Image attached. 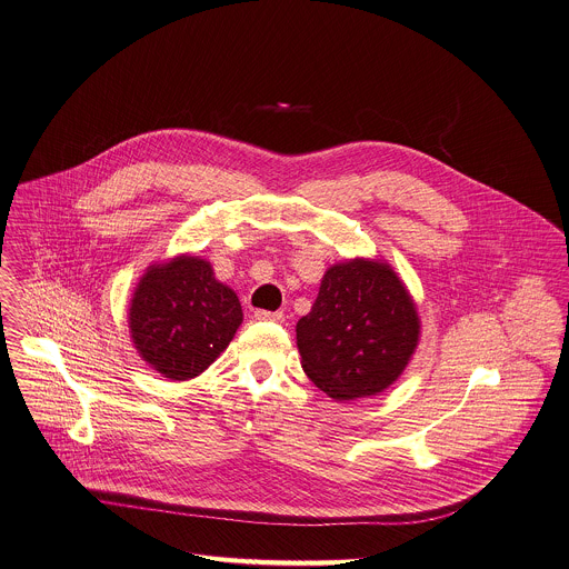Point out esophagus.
<instances>
[{
	"label": "esophagus",
	"mask_w": 569,
	"mask_h": 569,
	"mask_svg": "<svg viewBox=\"0 0 569 569\" xmlns=\"http://www.w3.org/2000/svg\"><path fill=\"white\" fill-rule=\"evenodd\" d=\"M254 320H268V322H283V312H268V310H257Z\"/></svg>",
	"instance_id": "1"
}]
</instances>
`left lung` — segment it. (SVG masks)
<instances>
[{"mask_svg": "<svg viewBox=\"0 0 569 569\" xmlns=\"http://www.w3.org/2000/svg\"><path fill=\"white\" fill-rule=\"evenodd\" d=\"M419 336L403 281L386 261L365 257L327 268L310 315L297 322L303 371L336 401L386 390L408 367Z\"/></svg>", "mask_w": 569, "mask_h": 569, "instance_id": "8db88e82", "label": "left lung"}]
</instances>
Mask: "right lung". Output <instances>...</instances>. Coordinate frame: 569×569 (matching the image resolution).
<instances>
[{"instance_id": "obj_1", "label": "right lung", "mask_w": 569, "mask_h": 569, "mask_svg": "<svg viewBox=\"0 0 569 569\" xmlns=\"http://www.w3.org/2000/svg\"><path fill=\"white\" fill-rule=\"evenodd\" d=\"M240 325V299L196 254L148 266L128 308L137 353L157 373L177 381L196 378L213 365Z\"/></svg>"}]
</instances>
